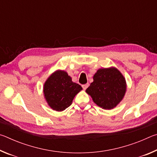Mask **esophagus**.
I'll return each mask as SVG.
<instances>
[{
    "label": "esophagus",
    "instance_id": "esophagus-1",
    "mask_svg": "<svg viewBox=\"0 0 157 157\" xmlns=\"http://www.w3.org/2000/svg\"><path fill=\"white\" fill-rule=\"evenodd\" d=\"M89 86V83H87V84H83L82 85V88H83V89H86L87 88H88V86Z\"/></svg>",
    "mask_w": 157,
    "mask_h": 157
}]
</instances>
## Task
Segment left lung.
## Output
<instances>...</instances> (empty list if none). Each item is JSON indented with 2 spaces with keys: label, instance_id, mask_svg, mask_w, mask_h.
Returning <instances> with one entry per match:
<instances>
[{
  "label": "left lung",
  "instance_id": "1",
  "mask_svg": "<svg viewBox=\"0 0 157 157\" xmlns=\"http://www.w3.org/2000/svg\"><path fill=\"white\" fill-rule=\"evenodd\" d=\"M126 89L123 75L117 68L111 67L98 69L86 92L98 106L104 109H111L123 100Z\"/></svg>",
  "mask_w": 157,
  "mask_h": 157
}]
</instances>
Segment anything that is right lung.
<instances>
[{
	"instance_id": "add662e5",
	"label": "right lung",
	"mask_w": 157,
	"mask_h": 157,
	"mask_svg": "<svg viewBox=\"0 0 157 157\" xmlns=\"http://www.w3.org/2000/svg\"><path fill=\"white\" fill-rule=\"evenodd\" d=\"M82 89L64 71H57L47 79L44 86L46 100L53 110L62 111L73 102L74 97Z\"/></svg>"
}]
</instances>
